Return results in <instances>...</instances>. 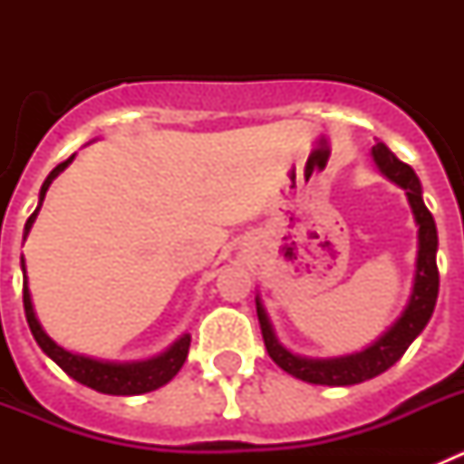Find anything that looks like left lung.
Wrapping results in <instances>:
<instances>
[{
	"label": "left lung",
	"mask_w": 464,
	"mask_h": 464,
	"mask_svg": "<svg viewBox=\"0 0 464 464\" xmlns=\"http://www.w3.org/2000/svg\"><path fill=\"white\" fill-rule=\"evenodd\" d=\"M372 160H374L376 169L400 186L404 190L411 207L413 220L418 225V256H416V276H413L411 297L401 315L392 323L388 330L370 343L367 348L351 355H339V358H306L297 355L278 342L276 332H274L272 321H269L265 304H262L260 295L256 297L257 321H260L262 339L267 346V353L283 372L293 374L295 379H302L306 383L315 385H355L367 379L383 374L391 370L392 364L404 355L413 339L425 330L428 321L432 318L434 304H437V295H440V272H437V225H434L432 213L428 211L423 202V188L418 181L416 171L401 160L395 158L385 143H376L372 149Z\"/></svg>",
	"instance_id": "left-lung-1"
}]
</instances>
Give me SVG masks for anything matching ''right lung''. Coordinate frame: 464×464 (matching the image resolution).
I'll return each instance as SVG.
<instances>
[{
	"mask_svg": "<svg viewBox=\"0 0 464 464\" xmlns=\"http://www.w3.org/2000/svg\"><path fill=\"white\" fill-rule=\"evenodd\" d=\"M72 158H67L64 162L55 167L51 174L46 176V181L39 190V207L34 208L27 223H24V235L23 241L30 235L32 225H34L36 216H39V208L44 204V197H46L48 188L55 181V176H60V171L67 169L72 165ZM20 267H23V304H24V315H27V323H30V330L34 334L36 343L41 346V351L48 355L55 364H60L73 381L88 385L92 391L104 392V395H141V392H150L162 388L165 383H169L179 370L183 367L188 358V348H190V334H183V337L176 339L165 353L155 355L149 360H132V362H111V360H97L90 358V355L72 353L67 348H63L60 343L53 342L46 334V330L41 327L39 318L34 314V306H32V295L30 285H27V272H24V257H20Z\"/></svg>",
	"mask_w": 464,
	"mask_h": 464,
	"instance_id": "obj_1",
	"label": "right lung"
}]
</instances>
